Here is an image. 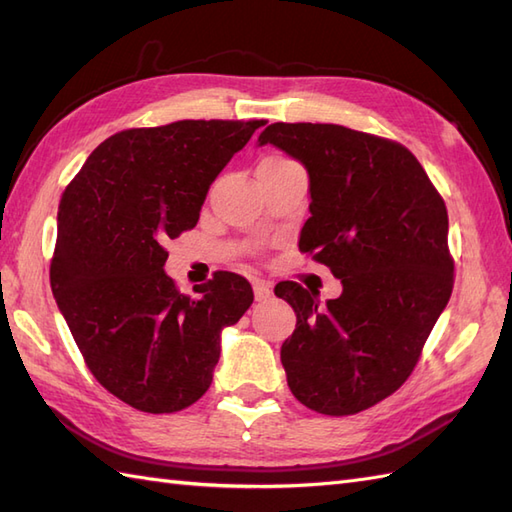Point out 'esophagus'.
Instances as JSON below:
<instances>
[{"mask_svg":"<svg viewBox=\"0 0 512 512\" xmlns=\"http://www.w3.org/2000/svg\"><path fill=\"white\" fill-rule=\"evenodd\" d=\"M253 290H255V299L257 301H264V299H268L270 295H273V286H270L268 281H264V279H255L253 281Z\"/></svg>","mask_w":512,"mask_h":512,"instance_id":"esophagus-1","label":"esophagus"}]
</instances>
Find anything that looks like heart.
<instances>
[{"label":"heart","instance_id":"1","mask_svg":"<svg viewBox=\"0 0 512 512\" xmlns=\"http://www.w3.org/2000/svg\"><path fill=\"white\" fill-rule=\"evenodd\" d=\"M270 160H284V158H270Z\"/></svg>","mask_w":512,"mask_h":512}]
</instances>
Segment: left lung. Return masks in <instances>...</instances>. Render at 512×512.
<instances>
[{
	"label": "left lung",
	"instance_id": "8db88e82",
	"mask_svg": "<svg viewBox=\"0 0 512 512\" xmlns=\"http://www.w3.org/2000/svg\"><path fill=\"white\" fill-rule=\"evenodd\" d=\"M259 145L303 162L310 217L299 250L341 279L339 299L281 281L297 312L281 345L288 387L308 409L352 416L405 383L453 290L449 215L416 156L343 125L273 123Z\"/></svg>",
	"mask_w": 512,
	"mask_h": 512
}]
</instances>
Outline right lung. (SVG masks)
<instances>
[{
    "mask_svg": "<svg viewBox=\"0 0 512 512\" xmlns=\"http://www.w3.org/2000/svg\"><path fill=\"white\" fill-rule=\"evenodd\" d=\"M264 121L134 127L96 147L65 187L50 286L99 383L129 407L182 411L211 387L220 332L253 303L220 270L182 295L167 239L198 224L211 182Z\"/></svg>",
    "mask_w": 512,
    "mask_h": 512,
    "instance_id": "add662e5",
    "label": "right lung"
}]
</instances>
